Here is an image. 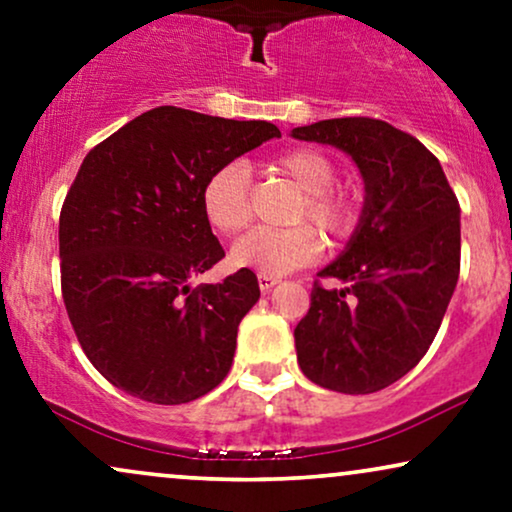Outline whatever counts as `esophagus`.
I'll return each mask as SVG.
<instances>
[{
	"label": "esophagus",
	"mask_w": 512,
	"mask_h": 512,
	"mask_svg": "<svg viewBox=\"0 0 512 512\" xmlns=\"http://www.w3.org/2000/svg\"><path fill=\"white\" fill-rule=\"evenodd\" d=\"M278 282V278H270V275H258V287H261V292H270Z\"/></svg>",
	"instance_id": "esophagus-1"
}]
</instances>
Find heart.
<instances>
[{"mask_svg": "<svg viewBox=\"0 0 512 512\" xmlns=\"http://www.w3.org/2000/svg\"><path fill=\"white\" fill-rule=\"evenodd\" d=\"M273 167L304 191L290 215L297 227L273 230L256 227L232 246V266L256 270L258 275H280L311 266L321 256V239L311 222L328 242H342L354 232L362 215V198L352 186H338V165L318 148H292L273 160ZM206 220L222 234H237L251 220V174L242 160L220 165L206 179L201 191Z\"/></svg>", "mask_w": 512, "mask_h": 512, "instance_id": "b5f03b06", "label": "heart"}]
</instances>
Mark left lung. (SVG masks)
<instances>
[{
	"instance_id": "8db88e82",
	"label": "left lung",
	"mask_w": 512,
	"mask_h": 512,
	"mask_svg": "<svg viewBox=\"0 0 512 512\" xmlns=\"http://www.w3.org/2000/svg\"><path fill=\"white\" fill-rule=\"evenodd\" d=\"M299 141L352 155L364 210L350 244L314 282L294 328L297 362L316 386L347 395L388 388L434 342L460 275V203L424 143L371 117L297 126Z\"/></svg>"
}]
</instances>
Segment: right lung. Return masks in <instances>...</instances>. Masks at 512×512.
I'll return each mask as SVG.
<instances>
[{"mask_svg": "<svg viewBox=\"0 0 512 512\" xmlns=\"http://www.w3.org/2000/svg\"><path fill=\"white\" fill-rule=\"evenodd\" d=\"M275 136L270 122L165 105L86 155L59 213L62 297L83 352L112 386L182 405L227 376L261 290L246 268L191 287L225 256L201 191L220 165Z\"/></svg>", "mask_w": 512, "mask_h": 512, "instance_id": "obj_1", "label": "right lung"}]
</instances>
